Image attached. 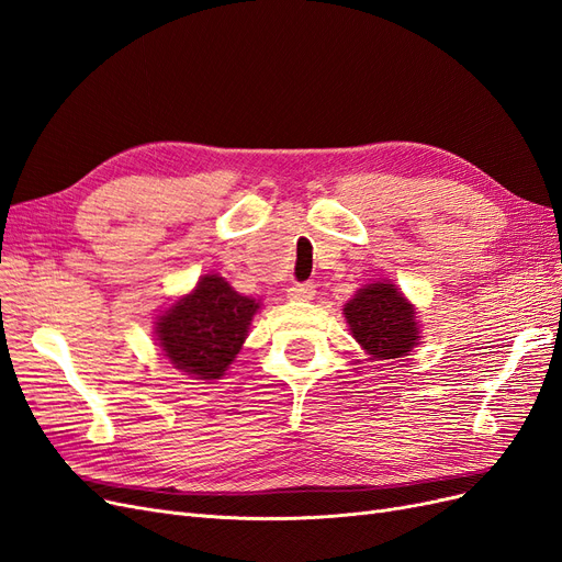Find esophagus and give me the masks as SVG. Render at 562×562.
I'll list each match as a JSON object with an SVG mask.
<instances>
[{
  "label": "esophagus",
  "mask_w": 562,
  "mask_h": 562,
  "mask_svg": "<svg viewBox=\"0 0 562 562\" xmlns=\"http://www.w3.org/2000/svg\"><path fill=\"white\" fill-rule=\"evenodd\" d=\"M316 293L314 283H293L291 288H288V297L291 300H297V302H307L312 300Z\"/></svg>",
  "instance_id": "obj_1"
}]
</instances>
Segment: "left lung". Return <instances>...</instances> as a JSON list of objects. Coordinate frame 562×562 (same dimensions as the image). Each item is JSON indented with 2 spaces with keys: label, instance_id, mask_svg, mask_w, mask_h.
I'll list each match as a JSON object with an SVG mask.
<instances>
[{
  "label": "left lung",
  "instance_id": "8db88e82",
  "mask_svg": "<svg viewBox=\"0 0 562 562\" xmlns=\"http://www.w3.org/2000/svg\"><path fill=\"white\" fill-rule=\"evenodd\" d=\"M342 312L353 339L372 361L401 359L419 345L417 312L391 281L363 285Z\"/></svg>",
  "mask_w": 562,
  "mask_h": 562
}]
</instances>
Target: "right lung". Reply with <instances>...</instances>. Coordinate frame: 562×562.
<instances>
[{
  "mask_svg": "<svg viewBox=\"0 0 562 562\" xmlns=\"http://www.w3.org/2000/svg\"><path fill=\"white\" fill-rule=\"evenodd\" d=\"M258 310L260 302L236 293L223 277L206 274L157 318L155 333L173 368L194 380H220L241 351Z\"/></svg>",
  "mask_w": 562,
  "mask_h": 562,
  "instance_id": "1",
  "label": "right lung"
}]
</instances>
